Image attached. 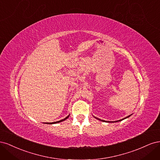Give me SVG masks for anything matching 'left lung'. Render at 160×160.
<instances>
[{
	"mask_svg": "<svg viewBox=\"0 0 160 160\" xmlns=\"http://www.w3.org/2000/svg\"><path fill=\"white\" fill-rule=\"evenodd\" d=\"M131 115H130L128 116V117H126V118H123V119H120V120H118V121H115V122H106V121H104V120H102V119H98V118H95V117H94V118H95L96 119H99V120H100V121H102V122H112V123H113V122H120V121H122V120H123V119H126V118H128L130 117V116H131Z\"/></svg>",
	"mask_w": 160,
	"mask_h": 160,
	"instance_id": "8db88e82",
	"label": "left lung"
}]
</instances>
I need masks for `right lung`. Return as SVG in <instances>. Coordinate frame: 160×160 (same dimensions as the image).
<instances>
[{
  "instance_id": "obj_1",
  "label": "right lung",
  "mask_w": 160,
  "mask_h": 160,
  "mask_svg": "<svg viewBox=\"0 0 160 160\" xmlns=\"http://www.w3.org/2000/svg\"><path fill=\"white\" fill-rule=\"evenodd\" d=\"M69 117V115L68 116H67V117H66L65 118L62 119H61V120H60V121H58V122H52V123H48V124H55V123H59V122H63V121L66 120Z\"/></svg>"
}]
</instances>
